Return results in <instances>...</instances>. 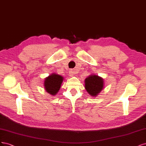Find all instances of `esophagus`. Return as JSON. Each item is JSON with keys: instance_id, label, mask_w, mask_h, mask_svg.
<instances>
[{"instance_id": "1", "label": "esophagus", "mask_w": 146, "mask_h": 146, "mask_svg": "<svg viewBox=\"0 0 146 146\" xmlns=\"http://www.w3.org/2000/svg\"><path fill=\"white\" fill-rule=\"evenodd\" d=\"M69 74H70V76H73L74 74V72L73 71V70H70V71L69 72Z\"/></svg>"}]
</instances>
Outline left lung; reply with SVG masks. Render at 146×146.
Instances as JSON below:
<instances>
[{
    "instance_id": "obj_1",
    "label": "left lung",
    "mask_w": 146,
    "mask_h": 146,
    "mask_svg": "<svg viewBox=\"0 0 146 146\" xmlns=\"http://www.w3.org/2000/svg\"><path fill=\"white\" fill-rule=\"evenodd\" d=\"M84 81V87L89 95L92 96L96 97L104 88V79L95 74L89 75Z\"/></svg>"
}]
</instances>
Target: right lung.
I'll list each match as a JSON object with an SVG mask.
<instances>
[{"label":"right lung","instance_id":"right-lung-1","mask_svg":"<svg viewBox=\"0 0 146 146\" xmlns=\"http://www.w3.org/2000/svg\"><path fill=\"white\" fill-rule=\"evenodd\" d=\"M63 81V76L56 73L51 74L44 80L45 91L51 96H55L59 91Z\"/></svg>","mask_w":146,"mask_h":146}]
</instances>
